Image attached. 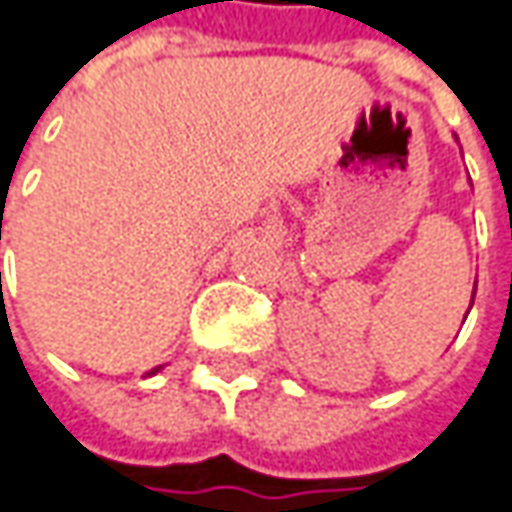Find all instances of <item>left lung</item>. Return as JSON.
<instances>
[{
    "instance_id": "1",
    "label": "left lung",
    "mask_w": 512,
    "mask_h": 512,
    "mask_svg": "<svg viewBox=\"0 0 512 512\" xmlns=\"http://www.w3.org/2000/svg\"><path fill=\"white\" fill-rule=\"evenodd\" d=\"M473 299H475V288H473ZM470 308H473V302H470Z\"/></svg>"
}]
</instances>
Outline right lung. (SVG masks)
Segmentation results:
<instances>
[{"mask_svg": "<svg viewBox=\"0 0 512 512\" xmlns=\"http://www.w3.org/2000/svg\"><path fill=\"white\" fill-rule=\"evenodd\" d=\"M158 371H161V366H158V369H152V371H149V374H158Z\"/></svg>", "mask_w": 512, "mask_h": 512, "instance_id": "obj_1", "label": "right lung"}]
</instances>
